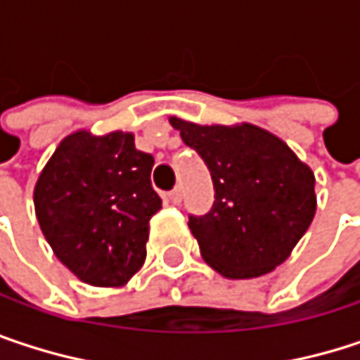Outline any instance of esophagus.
I'll return each instance as SVG.
<instances>
[{"label":"esophagus","mask_w":360,"mask_h":360,"mask_svg":"<svg viewBox=\"0 0 360 360\" xmlns=\"http://www.w3.org/2000/svg\"><path fill=\"white\" fill-rule=\"evenodd\" d=\"M169 198H171L173 204H181V200H183V189H181V187H175V189L169 193Z\"/></svg>","instance_id":"34e87169"}]
</instances>
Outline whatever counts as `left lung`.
<instances>
[{"label":"left lung","instance_id":"8db88e82","mask_svg":"<svg viewBox=\"0 0 360 360\" xmlns=\"http://www.w3.org/2000/svg\"><path fill=\"white\" fill-rule=\"evenodd\" d=\"M210 171L214 202L189 214L202 258L229 279L281 264L315 217V175L275 135L254 127H200L171 118Z\"/></svg>","mask_w":360,"mask_h":360}]
</instances>
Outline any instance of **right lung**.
Listing matches in <instances>:
<instances>
[{
    "label": "right lung",
    "mask_w": 360,
    "mask_h": 360,
    "mask_svg": "<svg viewBox=\"0 0 360 360\" xmlns=\"http://www.w3.org/2000/svg\"><path fill=\"white\" fill-rule=\"evenodd\" d=\"M154 156L131 133L68 135L35 185L37 221L53 254L81 281L127 283L146 260L150 219L162 208Z\"/></svg>",
    "instance_id": "add662e5"
}]
</instances>
